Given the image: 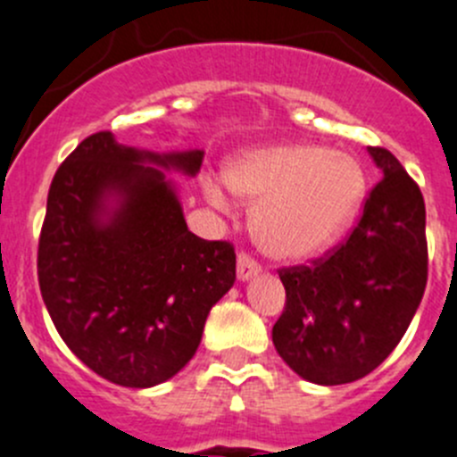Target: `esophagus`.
Returning a JSON list of instances; mask_svg holds the SVG:
<instances>
[{"instance_id": "obj_1", "label": "esophagus", "mask_w": 457, "mask_h": 457, "mask_svg": "<svg viewBox=\"0 0 457 457\" xmlns=\"http://www.w3.org/2000/svg\"><path fill=\"white\" fill-rule=\"evenodd\" d=\"M261 272V265L256 263L254 256L247 254V252H241L238 254V261H237V274L241 281H247V278L256 277V274Z\"/></svg>"}]
</instances>
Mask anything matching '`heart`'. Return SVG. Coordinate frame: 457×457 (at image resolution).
Masks as SVG:
<instances>
[{"instance_id":"1","label":"heart","mask_w":457,"mask_h":457,"mask_svg":"<svg viewBox=\"0 0 457 457\" xmlns=\"http://www.w3.org/2000/svg\"><path fill=\"white\" fill-rule=\"evenodd\" d=\"M237 196L256 203L254 234L277 259H305L341 237L360 210L366 176L344 152L283 143L243 154L225 171ZM212 203L228 205L223 189L207 187Z\"/></svg>"}]
</instances>
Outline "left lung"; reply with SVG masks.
<instances>
[{"label":"left lung","instance_id":"8db88e82","mask_svg":"<svg viewBox=\"0 0 457 457\" xmlns=\"http://www.w3.org/2000/svg\"><path fill=\"white\" fill-rule=\"evenodd\" d=\"M382 180L346 241L308 265L278 270L286 308L272 328L299 378L337 386L373 373L400 344L428 277L427 210L418 183L384 147Z\"/></svg>","mask_w":457,"mask_h":457}]
</instances>
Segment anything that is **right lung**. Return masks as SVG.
I'll return each instance as SVG.
<instances>
[{
  "label": "right lung",
  "mask_w": 457,
  "mask_h": 457,
  "mask_svg": "<svg viewBox=\"0 0 457 457\" xmlns=\"http://www.w3.org/2000/svg\"><path fill=\"white\" fill-rule=\"evenodd\" d=\"M147 162L194 176L203 152H140L111 131L84 138L53 176L37 247L39 290L64 344L129 388L174 378L237 281L232 243L189 232L174 185Z\"/></svg>",
  "instance_id": "right-lung-1"
}]
</instances>
